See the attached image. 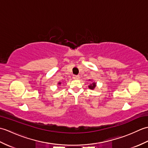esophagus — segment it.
I'll return each instance as SVG.
<instances>
[{
  "label": "esophagus",
  "mask_w": 148,
  "mask_h": 148,
  "mask_svg": "<svg viewBox=\"0 0 148 148\" xmlns=\"http://www.w3.org/2000/svg\"><path fill=\"white\" fill-rule=\"evenodd\" d=\"M73 79H79V76H74Z\"/></svg>",
  "instance_id": "obj_1"
}]
</instances>
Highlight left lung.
Listing matches in <instances>:
<instances>
[{
    "label": "left lung",
    "mask_w": 148,
    "mask_h": 148,
    "mask_svg": "<svg viewBox=\"0 0 148 148\" xmlns=\"http://www.w3.org/2000/svg\"><path fill=\"white\" fill-rule=\"evenodd\" d=\"M89 81H92V83L90 84V85L88 86V88H89L90 90H94V89L95 88V87L97 86V83L95 82H93V81H92L91 79H89Z\"/></svg>",
    "instance_id": "obj_1"
}]
</instances>
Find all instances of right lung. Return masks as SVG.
Here are the masks:
<instances>
[{
    "instance_id": "1",
    "label": "right lung",
    "mask_w": 148,
    "mask_h": 148,
    "mask_svg": "<svg viewBox=\"0 0 148 148\" xmlns=\"http://www.w3.org/2000/svg\"><path fill=\"white\" fill-rule=\"evenodd\" d=\"M61 83H61V82H58V84H58V85H60V84H61Z\"/></svg>"
}]
</instances>
